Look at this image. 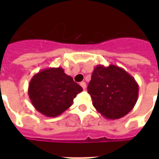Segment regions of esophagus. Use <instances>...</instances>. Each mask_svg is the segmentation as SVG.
<instances>
[{
	"instance_id": "34e87169",
	"label": "esophagus",
	"mask_w": 159,
	"mask_h": 159,
	"mask_svg": "<svg viewBox=\"0 0 159 159\" xmlns=\"http://www.w3.org/2000/svg\"><path fill=\"white\" fill-rule=\"evenodd\" d=\"M80 86L83 88V90L86 89V87H87V85H86V82H80Z\"/></svg>"
}]
</instances>
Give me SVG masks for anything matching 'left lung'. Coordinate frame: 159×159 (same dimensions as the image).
Wrapping results in <instances>:
<instances>
[{
    "instance_id": "1",
    "label": "left lung",
    "mask_w": 159,
    "mask_h": 159,
    "mask_svg": "<svg viewBox=\"0 0 159 159\" xmlns=\"http://www.w3.org/2000/svg\"><path fill=\"white\" fill-rule=\"evenodd\" d=\"M87 90L93 106L109 120H117L127 115L138 100L139 85L134 78L113 64L95 67Z\"/></svg>"
}]
</instances>
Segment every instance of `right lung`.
Here are the masks:
<instances>
[{
	"label": "right lung",
	"instance_id": "add662e5",
	"mask_svg": "<svg viewBox=\"0 0 159 159\" xmlns=\"http://www.w3.org/2000/svg\"><path fill=\"white\" fill-rule=\"evenodd\" d=\"M82 87L62 67H49L34 75L28 94L34 107L48 117H56L72 105Z\"/></svg>",
	"mask_w": 159,
	"mask_h": 159
}]
</instances>
